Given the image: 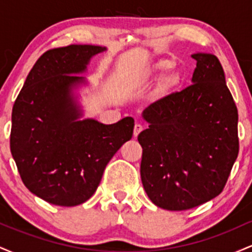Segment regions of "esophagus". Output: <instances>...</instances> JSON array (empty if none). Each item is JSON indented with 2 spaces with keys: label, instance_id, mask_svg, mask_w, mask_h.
<instances>
[{
  "label": "esophagus",
  "instance_id": "1",
  "mask_svg": "<svg viewBox=\"0 0 252 252\" xmlns=\"http://www.w3.org/2000/svg\"><path fill=\"white\" fill-rule=\"evenodd\" d=\"M143 126L141 123H136L135 126H134V136L135 137H137L138 134H140L141 131H143Z\"/></svg>",
  "mask_w": 252,
  "mask_h": 252
}]
</instances>
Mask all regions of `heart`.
I'll list each match as a JSON object with an SVG mask.
<instances>
[{"instance_id":"heart-1","label":"heart","mask_w":252,"mask_h":252,"mask_svg":"<svg viewBox=\"0 0 252 252\" xmlns=\"http://www.w3.org/2000/svg\"><path fill=\"white\" fill-rule=\"evenodd\" d=\"M172 67V63L167 62V60H163V62H160L158 63H156L155 66V71L158 72V73H163L167 70Z\"/></svg>"}]
</instances>
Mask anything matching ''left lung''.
<instances>
[{
  "label": "left lung",
  "instance_id": "8db88e82",
  "mask_svg": "<svg viewBox=\"0 0 252 252\" xmlns=\"http://www.w3.org/2000/svg\"><path fill=\"white\" fill-rule=\"evenodd\" d=\"M189 86L143 111L141 179L156 206L184 211L219 195L239 152L238 111L219 59L196 53Z\"/></svg>",
  "mask_w": 252,
  "mask_h": 252
}]
</instances>
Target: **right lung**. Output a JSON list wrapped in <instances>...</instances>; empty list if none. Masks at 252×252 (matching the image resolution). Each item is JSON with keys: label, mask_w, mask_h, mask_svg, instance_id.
<instances>
[{"label": "right lung", "mask_w": 252, "mask_h": 252, "mask_svg": "<svg viewBox=\"0 0 252 252\" xmlns=\"http://www.w3.org/2000/svg\"><path fill=\"white\" fill-rule=\"evenodd\" d=\"M105 48L70 45L46 51L34 63L11 112L10 152L25 186L58 206L89 200L106 164L134 130V118L105 126L76 121L70 97L76 74Z\"/></svg>", "instance_id": "right-lung-1"}]
</instances>
